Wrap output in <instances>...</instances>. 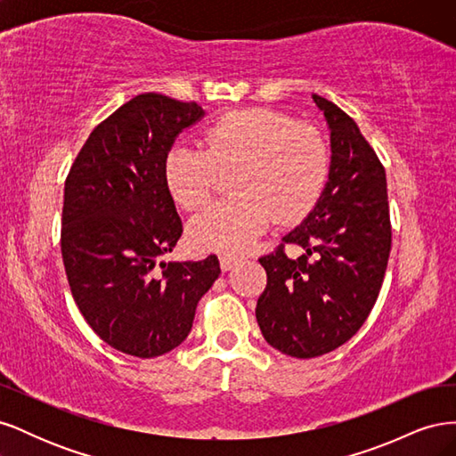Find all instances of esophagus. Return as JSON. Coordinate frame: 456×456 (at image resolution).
<instances>
[{
    "instance_id": "esophagus-1",
    "label": "esophagus",
    "mask_w": 456,
    "mask_h": 456,
    "mask_svg": "<svg viewBox=\"0 0 456 456\" xmlns=\"http://www.w3.org/2000/svg\"><path fill=\"white\" fill-rule=\"evenodd\" d=\"M218 260H220V268H223V272H228V270H232L233 266L238 265V258L236 256H230V255H220Z\"/></svg>"
}]
</instances>
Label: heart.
<instances>
[{"instance_id": "b5f03b06", "label": "heart", "mask_w": 456, "mask_h": 456, "mask_svg": "<svg viewBox=\"0 0 456 456\" xmlns=\"http://www.w3.org/2000/svg\"><path fill=\"white\" fill-rule=\"evenodd\" d=\"M232 200L191 218L188 240L198 251L238 255L272 220L298 223L322 200L330 175V148L312 126L281 112L249 108L215 121L203 150L176 146L163 163L171 198L188 211L211 201L218 173H232Z\"/></svg>"}]
</instances>
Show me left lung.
<instances>
[{
    "mask_svg": "<svg viewBox=\"0 0 456 456\" xmlns=\"http://www.w3.org/2000/svg\"><path fill=\"white\" fill-rule=\"evenodd\" d=\"M330 129V175L314 211L258 262L256 322L270 346L298 360L337 350L365 323L392 247L386 173L355 121L314 94ZM298 244V259L284 255Z\"/></svg>",
    "mask_w": 456,
    "mask_h": 456,
    "instance_id": "8db88e82",
    "label": "left lung"
}]
</instances>
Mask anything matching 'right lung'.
Masks as SVG:
<instances>
[{"instance_id":"1","label":"right lung","mask_w":456,"mask_h":456,"mask_svg":"<svg viewBox=\"0 0 456 456\" xmlns=\"http://www.w3.org/2000/svg\"><path fill=\"white\" fill-rule=\"evenodd\" d=\"M196 102L136 94L93 129L64 183L61 251L86 322L110 346L158 357L188 337L218 258L159 262L183 236L163 163Z\"/></svg>"}]
</instances>
